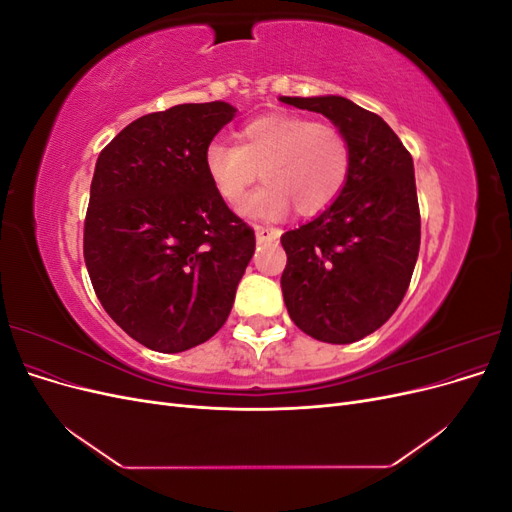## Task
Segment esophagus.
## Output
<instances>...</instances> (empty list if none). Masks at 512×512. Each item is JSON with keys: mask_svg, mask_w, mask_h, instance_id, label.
<instances>
[{"mask_svg": "<svg viewBox=\"0 0 512 512\" xmlns=\"http://www.w3.org/2000/svg\"><path fill=\"white\" fill-rule=\"evenodd\" d=\"M256 239L258 243H271V241H277L282 235L280 228H273V226H256Z\"/></svg>", "mask_w": 512, "mask_h": 512, "instance_id": "34e87169", "label": "esophagus"}]
</instances>
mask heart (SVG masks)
<instances>
[{"label":"heart","mask_w":512,"mask_h":512,"mask_svg":"<svg viewBox=\"0 0 512 512\" xmlns=\"http://www.w3.org/2000/svg\"><path fill=\"white\" fill-rule=\"evenodd\" d=\"M203 166L215 194L230 207L240 205L260 169L266 183L239 213L273 222L284 218L290 203L301 215L331 207L348 183L352 151L333 123L273 113L241 126L237 145L209 143Z\"/></svg>","instance_id":"obj_1"}]
</instances>
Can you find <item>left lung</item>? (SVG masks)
Segmentation results:
<instances>
[{
  "label": "left lung",
  "mask_w": 512,
  "mask_h": 512,
  "mask_svg": "<svg viewBox=\"0 0 512 512\" xmlns=\"http://www.w3.org/2000/svg\"><path fill=\"white\" fill-rule=\"evenodd\" d=\"M280 102L324 115L350 143L344 192L312 222L282 235V292L303 333L352 344L380 329L408 290L421 245L414 162L389 123L344 96Z\"/></svg>",
  "instance_id": "8db88e82"
}]
</instances>
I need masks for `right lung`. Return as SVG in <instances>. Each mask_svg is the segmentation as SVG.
<instances>
[{
  "instance_id": "obj_1",
  "label": "right lung",
  "mask_w": 512,
  "mask_h": 512,
  "mask_svg": "<svg viewBox=\"0 0 512 512\" xmlns=\"http://www.w3.org/2000/svg\"><path fill=\"white\" fill-rule=\"evenodd\" d=\"M237 108L215 100L138 117L98 156L85 265L106 314L138 344L183 352L226 322L254 230L207 179L203 156Z\"/></svg>"
}]
</instances>
